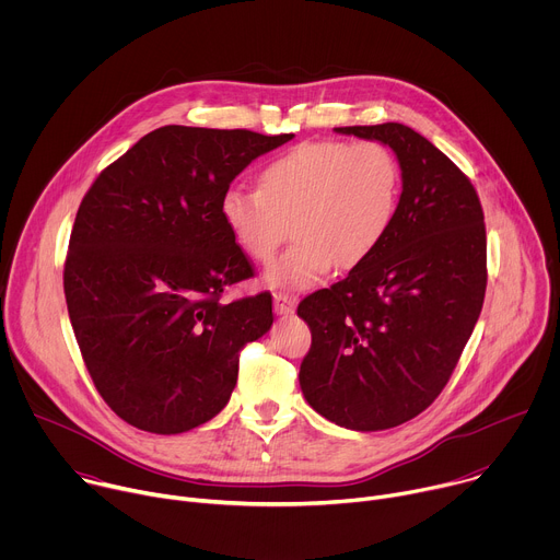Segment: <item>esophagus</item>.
Here are the masks:
<instances>
[{"label": "esophagus", "mask_w": 560, "mask_h": 560, "mask_svg": "<svg viewBox=\"0 0 560 560\" xmlns=\"http://www.w3.org/2000/svg\"><path fill=\"white\" fill-rule=\"evenodd\" d=\"M296 305V296L288 292H275V312L277 314H292Z\"/></svg>", "instance_id": "obj_1"}]
</instances>
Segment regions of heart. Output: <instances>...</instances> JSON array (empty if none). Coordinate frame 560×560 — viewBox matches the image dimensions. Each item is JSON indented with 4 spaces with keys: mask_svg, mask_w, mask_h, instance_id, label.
Instances as JSON below:
<instances>
[{
    "mask_svg": "<svg viewBox=\"0 0 560 560\" xmlns=\"http://www.w3.org/2000/svg\"><path fill=\"white\" fill-rule=\"evenodd\" d=\"M404 173L381 141H305L261 171L259 190L232 186L221 219L250 259L270 261L288 223L294 246L268 268L277 288H307L337 264L368 261L387 238L401 206Z\"/></svg>",
    "mask_w": 560,
    "mask_h": 560,
    "instance_id": "b5f03b06",
    "label": "heart"
}]
</instances>
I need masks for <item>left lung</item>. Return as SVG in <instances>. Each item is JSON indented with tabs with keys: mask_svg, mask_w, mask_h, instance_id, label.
I'll use <instances>...</instances> for the list:
<instances>
[{
	"mask_svg": "<svg viewBox=\"0 0 560 560\" xmlns=\"http://www.w3.org/2000/svg\"><path fill=\"white\" fill-rule=\"evenodd\" d=\"M335 130L389 145L404 192L381 248L299 303L312 332L299 383L328 421L376 432L421 415L450 381L483 307L488 238L474 186L423 135L394 121Z\"/></svg>",
	"mask_w": 560,
	"mask_h": 560,
	"instance_id": "1",
	"label": "left lung"
}]
</instances>
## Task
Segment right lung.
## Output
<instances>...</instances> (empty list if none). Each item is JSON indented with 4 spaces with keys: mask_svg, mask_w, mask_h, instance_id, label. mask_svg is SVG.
Masks as SVG:
<instances>
[{
    "mask_svg": "<svg viewBox=\"0 0 560 560\" xmlns=\"http://www.w3.org/2000/svg\"><path fill=\"white\" fill-rule=\"evenodd\" d=\"M294 135L164 126L95 179L63 264L74 339L108 408L152 434L217 417L238 352L264 337L272 296L221 301L255 275L221 219V197Z\"/></svg>",
    "mask_w": 560,
    "mask_h": 560,
    "instance_id": "add662e5",
    "label": "right lung"
}]
</instances>
